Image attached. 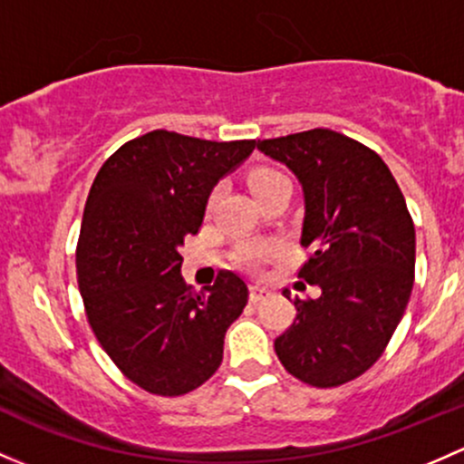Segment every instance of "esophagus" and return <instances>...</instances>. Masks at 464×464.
Wrapping results in <instances>:
<instances>
[{
	"instance_id": "obj_1",
	"label": "esophagus",
	"mask_w": 464,
	"mask_h": 464,
	"mask_svg": "<svg viewBox=\"0 0 464 464\" xmlns=\"http://www.w3.org/2000/svg\"><path fill=\"white\" fill-rule=\"evenodd\" d=\"M269 295V289L260 285H251V302H260Z\"/></svg>"
}]
</instances>
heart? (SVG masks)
<instances>
[{
	"mask_svg": "<svg viewBox=\"0 0 464 464\" xmlns=\"http://www.w3.org/2000/svg\"><path fill=\"white\" fill-rule=\"evenodd\" d=\"M282 184H291L289 178H286L282 170L271 169V167L256 169L251 175H248V188H251V193L256 195V198H262V195L273 191L276 187H282ZM257 256H260V251L253 246H248L242 251V260L246 262H256Z\"/></svg>",
	"mask_w": 464,
	"mask_h": 464,
	"instance_id": "heart-1",
	"label": "heart"
}]
</instances>
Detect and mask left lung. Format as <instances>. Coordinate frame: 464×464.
Wrapping results in <instances>:
<instances>
[{"mask_svg":"<svg viewBox=\"0 0 464 464\" xmlns=\"http://www.w3.org/2000/svg\"><path fill=\"white\" fill-rule=\"evenodd\" d=\"M304 193L297 277L320 297H295V318L276 338L282 367L309 387L362 375L396 331L416 269V228L396 178L375 150L331 129L262 140Z\"/></svg>","mask_w":464,"mask_h":464,"instance_id":"left-lung-1","label":"left lung"}]
</instances>
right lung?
<instances>
[{"label": "right lung", "mask_w": 464, "mask_h": 464, "mask_svg": "<svg viewBox=\"0 0 464 464\" xmlns=\"http://www.w3.org/2000/svg\"><path fill=\"white\" fill-rule=\"evenodd\" d=\"M256 140L211 142L158 129L102 164L77 240V285L97 343L133 384L184 396L222 364L224 334L248 302L219 271L207 291L179 276V246L202 227L208 195Z\"/></svg>", "instance_id": "add662e5"}]
</instances>
